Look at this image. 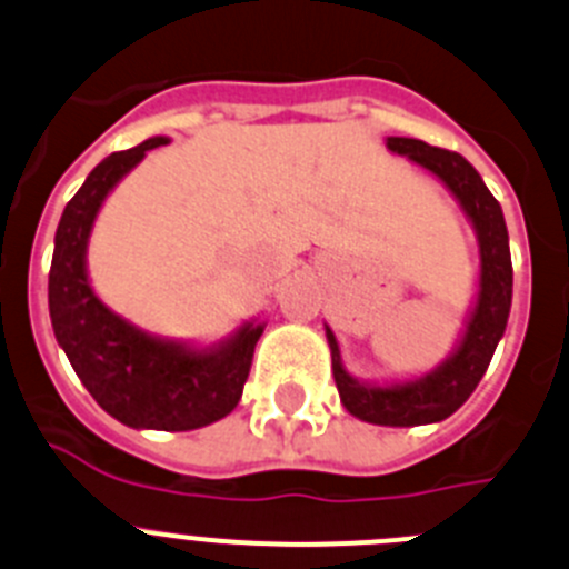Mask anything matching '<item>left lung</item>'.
Returning <instances> with one entry per match:
<instances>
[{
  "label": "left lung",
  "instance_id": "left-lung-1",
  "mask_svg": "<svg viewBox=\"0 0 569 569\" xmlns=\"http://www.w3.org/2000/svg\"><path fill=\"white\" fill-rule=\"evenodd\" d=\"M387 148L396 153H407L412 162L423 164L435 177L443 179L446 188L458 196L469 219L475 221L477 238H480L482 274L477 309L455 357L446 359L435 373L396 387L359 385L345 373L342 362H339V348L331 328L326 331L328 345H331L333 381H337L345 410L368 423H381V427H418V423H435L452 416L475 392L482 373L488 370L497 342L506 333L508 311H511V249H508V230L500 201L493 199L491 190L482 184L480 173L460 153L435 148L423 140H410V137H390Z\"/></svg>",
  "mask_w": 569,
  "mask_h": 569
}]
</instances>
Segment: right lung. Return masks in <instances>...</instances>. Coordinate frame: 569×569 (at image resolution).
<instances>
[{"mask_svg": "<svg viewBox=\"0 0 569 569\" xmlns=\"http://www.w3.org/2000/svg\"><path fill=\"white\" fill-rule=\"evenodd\" d=\"M164 137L106 157L58 221L50 267V317L58 345L92 398L134 429L184 432L236 410L263 328L243 326L216 350H188L111 315L87 280V238L106 193Z\"/></svg>", "mask_w": 569, "mask_h": 569, "instance_id": "add662e5", "label": "right lung"}]
</instances>
